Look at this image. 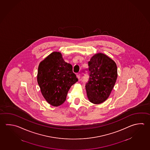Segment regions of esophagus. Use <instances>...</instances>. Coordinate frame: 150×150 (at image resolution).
Segmentation results:
<instances>
[{"label":"esophagus","instance_id":"obj_1","mask_svg":"<svg viewBox=\"0 0 150 150\" xmlns=\"http://www.w3.org/2000/svg\"><path fill=\"white\" fill-rule=\"evenodd\" d=\"M76 77L78 78V79H80V74L79 73H77L76 74Z\"/></svg>","mask_w":150,"mask_h":150}]
</instances>
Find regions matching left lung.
Listing matches in <instances>:
<instances>
[{
    "mask_svg": "<svg viewBox=\"0 0 150 150\" xmlns=\"http://www.w3.org/2000/svg\"><path fill=\"white\" fill-rule=\"evenodd\" d=\"M89 78L86 84L88 98L99 104L108 98L117 78L116 63L103 53L96 54L88 62Z\"/></svg>",
    "mask_w": 150,
    "mask_h": 150,
    "instance_id": "1",
    "label": "left lung"
}]
</instances>
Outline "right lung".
<instances>
[{
  "mask_svg": "<svg viewBox=\"0 0 150 150\" xmlns=\"http://www.w3.org/2000/svg\"><path fill=\"white\" fill-rule=\"evenodd\" d=\"M37 80L44 98L54 107L65 101L69 90L78 80L72 65L65 62L59 52H52L41 61Z\"/></svg>",
  "mask_w": 150,
  "mask_h": 150,
  "instance_id": "add662e5",
  "label": "right lung"
}]
</instances>
